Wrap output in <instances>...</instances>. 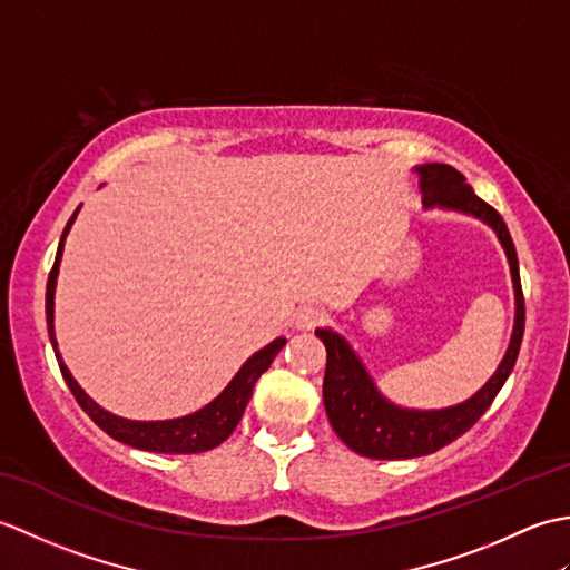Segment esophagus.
I'll return each instance as SVG.
<instances>
[{
  "mask_svg": "<svg viewBox=\"0 0 570 570\" xmlns=\"http://www.w3.org/2000/svg\"><path fill=\"white\" fill-rule=\"evenodd\" d=\"M323 321H325V316H323L321 308L304 306V308H298L296 318H294V325H296L298 331H313V328H318Z\"/></svg>",
  "mask_w": 570,
  "mask_h": 570,
  "instance_id": "obj_1",
  "label": "esophagus"
}]
</instances>
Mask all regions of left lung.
<instances>
[{
  "instance_id": "8db88e82",
  "label": "left lung",
  "mask_w": 570,
  "mask_h": 570,
  "mask_svg": "<svg viewBox=\"0 0 570 570\" xmlns=\"http://www.w3.org/2000/svg\"><path fill=\"white\" fill-rule=\"evenodd\" d=\"M421 176V200L426 208L441 205V208L463 210L485 220L498 233L507 259L512 266V282L517 294V318L512 343L502 365L492 374L490 382L482 390L468 399L465 404H458L441 411H409L386 402L372 384L367 370L355 357L353 350L333 331L318 328L316 335L325 345V377H323V402L325 414L331 419L333 431L341 435V441L353 448L355 453L377 460H404L435 453L439 448L455 441L475 426L478 419L485 414L494 396L502 390V384L510 377V372L519 355V345L524 337V294L519 282V262L517 249L507 229L502 215L475 196L465 176L455 171L448 164H426L416 168Z\"/></svg>"
}]
</instances>
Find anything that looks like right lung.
I'll return each instance as SVG.
<instances>
[{"instance_id": "right-lung-1", "label": "right lung", "mask_w": 570, "mask_h": 570, "mask_svg": "<svg viewBox=\"0 0 570 570\" xmlns=\"http://www.w3.org/2000/svg\"><path fill=\"white\" fill-rule=\"evenodd\" d=\"M78 210L70 215V220L63 229V237H60V245L56 252V262L53 269L48 274V284H46V323H48V335H51V343L56 350V337H53V292H56V276H58V264H60V254H63V239L68 235V229L76 220ZM286 345L284 337H276L274 343L266 345L259 353H254L242 370L235 374V380L225 386V392L210 402L208 406H203L200 411L184 419H171V421H127L119 419L110 411L100 409L92 399L85 394L78 382L72 380V374L63 365V360L56 353L60 374L68 384V390L76 396V402L80 409L88 414L98 426L112 435L115 441H122L131 448H139V451H151V453H203L210 451V448L220 445L225 439H229V433L237 429V423L245 414V406L249 404V396L254 384L262 377V374L269 370L274 357L278 355V350Z\"/></svg>"}]
</instances>
